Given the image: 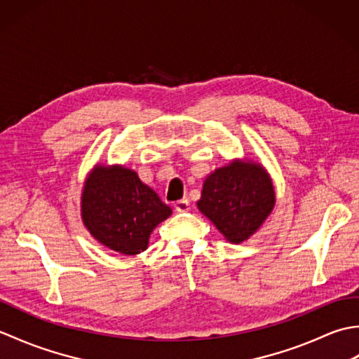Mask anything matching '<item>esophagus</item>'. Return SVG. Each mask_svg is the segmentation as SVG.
<instances>
[{
    "mask_svg": "<svg viewBox=\"0 0 359 359\" xmlns=\"http://www.w3.org/2000/svg\"><path fill=\"white\" fill-rule=\"evenodd\" d=\"M174 210L177 212H187L191 210V203H189L188 199H180L174 203Z\"/></svg>",
    "mask_w": 359,
    "mask_h": 359,
    "instance_id": "obj_1",
    "label": "esophagus"
}]
</instances>
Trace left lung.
I'll return each instance as SVG.
<instances>
[{
	"label": "left lung",
	"mask_w": 359,
	"mask_h": 359,
	"mask_svg": "<svg viewBox=\"0 0 359 359\" xmlns=\"http://www.w3.org/2000/svg\"><path fill=\"white\" fill-rule=\"evenodd\" d=\"M274 203L276 193L265 168L234 158L205 177L197 208L228 242L241 243L262 226Z\"/></svg>",
	"instance_id": "left-lung-1"
}]
</instances>
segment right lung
<instances>
[{"label": "right lung", "instance_id": "obj_1", "mask_svg": "<svg viewBox=\"0 0 359 359\" xmlns=\"http://www.w3.org/2000/svg\"><path fill=\"white\" fill-rule=\"evenodd\" d=\"M80 207L90 236L125 256L147 250L154 228L172 215L154 189L123 165L97 163L83 185Z\"/></svg>", "mask_w": 359, "mask_h": 359}]
</instances>
